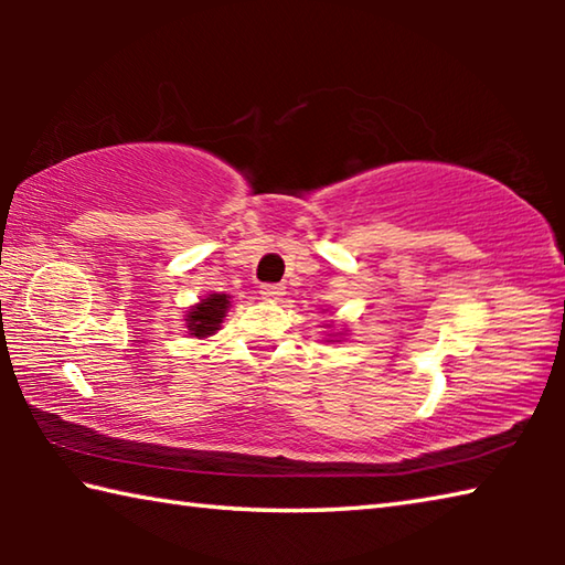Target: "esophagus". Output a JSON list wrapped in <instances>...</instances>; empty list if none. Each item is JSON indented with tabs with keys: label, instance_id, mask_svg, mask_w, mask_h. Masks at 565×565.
<instances>
[{
	"label": "esophagus",
	"instance_id": "esophagus-1",
	"mask_svg": "<svg viewBox=\"0 0 565 565\" xmlns=\"http://www.w3.org/2000/svg\"><path fill=\"white\" fill-rule=\"evenodd\" d=\"M284 294H286V289L281 284H264L262 286V296L266 301H281Z\"/></svg>",
	"mask_w": 565,
	"mask_h": 565
}]
</instances>
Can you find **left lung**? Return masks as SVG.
Masks as SVG:
<instances>
[{"mask_svg": "<svg viewBox=\"0 0 565 565\" xmlns=\"http://www.w3.org/2000/svg\"><path fill=\"white\" fill-rule=\"evenodd\" d=\"M323 329H329L331 333H327V341H333V339H343V337H347V329H333V321H329V323H323Z\"/></svg>", "mask_w": 565, "mask_h": 565, "instance_id": "obj_1", "label": "left lung"}]
</instances>
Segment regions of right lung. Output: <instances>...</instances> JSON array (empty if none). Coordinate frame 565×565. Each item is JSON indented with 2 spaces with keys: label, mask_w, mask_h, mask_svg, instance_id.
I'll return each mask as SVG.
<instances>
[{
  "label": "right lung",
  "mask_w": 565,
  "mask_h": 565,
  "mask_svg": "<svg viewBox=\"0 0 565 565\" xmlns=\"http://www.w3.org/2000/svg\"><path fill=\"white\" fill-rule=\"evenodd\" d=\"M232 309V296L212 291L204 299H199L194 306H189L184 313V329L189 337L194 339H209L222 329L224 317Z\"/></svg>",
  "instance_id": "1"
}]
</instances>
